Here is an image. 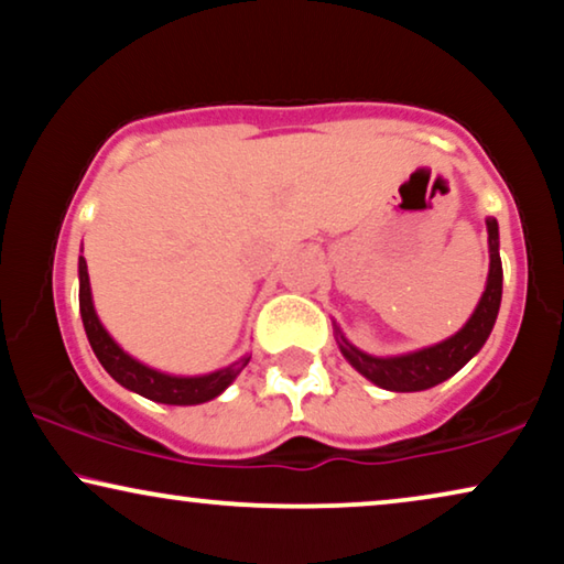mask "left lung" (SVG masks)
I'll use <instances>...</instances> for the list:
<instances>
[{
	"mask_svg": "<svg viewBox=\"0 0 564 564\" xmlns=\"http://www.w3.org/2000/svg\"><path fill=\"white\" fill-rule=\"evenodd\" d=\"M487 250H490V270H487L485 291L479 296L475 312L464 322L459 333H454L446 340L425 345V348L397 352V356H371L352 345L343 329L333 319L335 340L343 358L356 369L360 377H366L371 384L389 392H423L441 381L452 379L456 371L464 369L471 358L482 350V345L490 337L495 319L500 312L502 299V262H500V231L498 219L487 216Z\"/></svg>",
	"mask_w": 564,
	"mask_h": 564,
	"instance_id": "8db88e82",
	"label": "left lung"
}]
</instances>
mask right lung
<instances>
[{
  "mask_svg": "<svg viewBox=\"0 0 564 564\" xmlns=\"http://www.w3.org/2000/svg\"><path fill=\"white\" fill-rule=\"evenodd\" d=\"M79 314L82 325H85L87 340L93 345L97 360L102 364V369L118 381L120 387H126L129 392H137L147 400L160 402V404H204L214 397H219L231 381H235L247 364H250L252 352H245L237 360H231L224 369L208 371V373H195V377H183V373H167L147 366L144 360L133 358L131 352H126L116 343L108 329L102 327L100 317L95 312L93 302V289H89V273H87V260L79 254Z\"/></svg>",
  "mask_w": 564,
  "mask_h": 564,
  "instance_id": "1",
  "label": "right lung"
}]
</instances>
